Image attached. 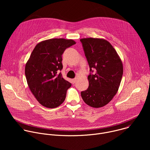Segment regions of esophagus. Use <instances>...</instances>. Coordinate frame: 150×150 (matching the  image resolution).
Returning a JSON list of instances; mask_svg holds the SVG:
<instances>
[{
    "label": "esophagus",
    "mask_w": 150,
    "mask_h": 150,
    "mask_svg": "<svg viewBox=\"0 0 150 150\" xmlns=\"http://www.w3.org/2000/svg\"><path fill=\"white\" fill-rule=\"evenodd\" d=\"M76 81H77V78H74V79H72V82L73 83H76Z\"/></svg>",
    "instance_id": "esophagus-1"
}]
</instances>
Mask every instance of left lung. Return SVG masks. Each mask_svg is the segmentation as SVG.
<instances>
[{"mask_svg":"<svg viewBox=\"0 0 150 150\" xmlns=\"http://www.w3.org/2000/svg\"><path fill=\"white\" fill-rule=\"evenodd\" d=\"M81 41L90 71L89 86L81 95L83 101L94 108L108 104L116 94L122 80V60L110 42L103 38H84Z\"/></svg>","mask_w":150,"mask_h":150,"instance_id":"8db88e82","label":"left lung"}]
</instances>
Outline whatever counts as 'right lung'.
<instances>
[{"instance_id":"obj_1","label":"right lung","mask_w":150,"mask_h":150,"mask_svg":"<svg viewBox=\"0 0 150 150\" xmlns=\"http://www.w3.org/2000/svg\"><path fill=\"white\" fill-rule=\"evenodd\" d=\"M75 44L71 39L42 41L35 46L26 63L25 74L29 88L39 103L47 108H56L62 104L71 87L57 71L63 68L64 51Z\"/></svg>"}]
</instances>
